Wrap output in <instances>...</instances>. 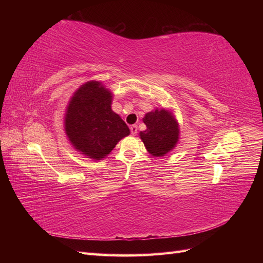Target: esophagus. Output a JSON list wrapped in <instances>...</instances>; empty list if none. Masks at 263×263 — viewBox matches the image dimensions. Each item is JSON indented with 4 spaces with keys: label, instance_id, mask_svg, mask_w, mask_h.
<instances>
[{
    "label": "esophagus",
    "instance_id": "34e87169",
    "mask_svg": "<svg viewBox=\"0 0 263 263\" xmlns=\"http://www.w3.org/2000/svg\"><path fill=\"white\" fill-rule=\"evenodd\" d=\"M130 133H132V135H136L138 133V126L137 125H132L130 126Z\"/></svg>",
    "mask_w": 263,
    "mask_h": 263
}]
</instances>
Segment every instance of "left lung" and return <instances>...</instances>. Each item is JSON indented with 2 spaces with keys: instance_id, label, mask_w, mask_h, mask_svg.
I'll use <instances>...</instances> for the list:
<instances>
[{
  "instance_id": "obj_1",
  "label": "left lung",
  "mask_w": 263,
  "mask_h": 263,
  "mask_svg": "<svg viewBox=\"0 0 263 263\" xmlns=\"http://www.w3.org/2000/svg\"><path fill=\"white\" fill-rule=\"evenodd\" d=\"M147 129L139 136L145 147L155 157H162L171 151L179 139L178 123L165 109H155L144 117Z\"/></svg>"
}]
</instances>
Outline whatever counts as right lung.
<instances>
[{"instance_id":"obj_1","label":"right lung","mask_w":263,"mask_h":263,"mask_svg":"<svg viewBox=\"0 0 263 263\" xmlns=\"http://www.w3.org/2000/svg\"><path fill=\"white\" fill-rule=\"evenodd\" d=\"M110 104L112 93L100 82L91 81L74 93L67 108L65 129L69 140L77 150L95 160L107 156L129 135L128 126Z\"/></svg>"}]
</instances>
